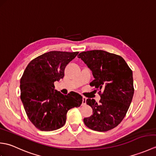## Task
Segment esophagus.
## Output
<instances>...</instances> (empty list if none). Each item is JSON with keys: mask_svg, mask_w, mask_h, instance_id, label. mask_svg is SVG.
Masks as SVG:
<instances>
[{"mask_svg": "<svg viewBox=\"0 0 156 156\" xmlns=\"http://www.w3.org/2000/svg\"><path fill=\"white\" fill-rule=\"evenodd\" d=\"M86 104H87V98H86L85 97H83L82 98V105H85Z\"/></svg>", "mask_w": 156, "mask_h": 156, "instance_id": "34e87169", "label": "esophagus"}]
</instances>
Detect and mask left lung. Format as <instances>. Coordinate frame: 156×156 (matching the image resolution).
I'll use <instances>...</instances> for the list:
<instances>
[{
  "instance_id": "1",
  "label": "left lung",
  "mask_w": 156,
  "mask_h": 156,
  "mask_svg": "<svg viewBox=\"0 0 156 156\" xmlns=\"http://www.w3.org/2000/svg\"><path fill=\"white\" fill-rule=\"evenodd\" d=\"M78 58L92 72L94 80L90 85L103 90L99 104L94 99L87 100L93 114L84 119V124L94 131L111 130L122 121L131 105L134 94L133 72L121 56L103 50L83 51Z\"/></svg>"
}]
</instances>
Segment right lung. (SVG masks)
Instances as JSON below:
<instances>
[{"label":"right lung","instance_id":"add662e5","mask_svg":"<svg viewBox=\"0 0 156 156\" xmlns=\"http://www.w3.org/2000/svg\"><path fill=\"white\" fill-rule=\"evenodd\" d=\"M79 52L51 51L29 63L20 80L21 100L29 120L41 131H54L66 123L68 111L79 107L82 97L75 92L64 95L54 82L64 78V69Z\"/></svg>","mask_w":156,"mask_h":156}]
</instances>
